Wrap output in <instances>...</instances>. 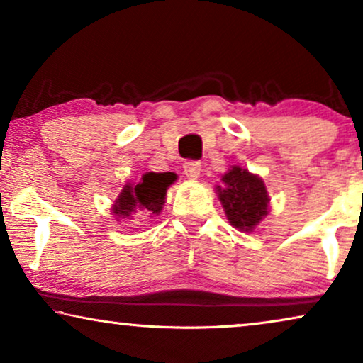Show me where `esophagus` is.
<instances>
[{
	"label": "esophagus",
	"mask_w": 363,
	"mask_h": 363,
	"mask_svg": "<svg viewBox=\"0 0 363 363\" xmlns=\"http://www.w3.org/2000/svg\"><path fill=\"white\" fill-rule=\"evenodd\" d=\"M183 172H185L186 178H190V180H198L201 173L200 162H185L183 163Z\"/></svg>",
	"instance_id": "1"
}]
</instances>
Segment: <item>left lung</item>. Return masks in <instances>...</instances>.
<instances>
[{"label":"left lung","mask_w":363,"mask_h":363,"mask_svg":"<svg viewBox=\"0 0 363 363\" xmlns=\"http://www.w3.org/2000/svg\"><path fill=\"white\" fill-rule=\"evenodd\" d=\"M215 190L228 221L238 231L252 233L269 213L271 198L264 182L245 167L231 165Z\"/></svg>","instance_id":"left-lung-1"}]
</instances>
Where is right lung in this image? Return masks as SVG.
I'll list each match as a JSON object with an SVG mask.
<instances>
[{"instance_id": "add662e5", "label": "right lung", "mask_w": 363, "mask_h": 363, "mask_svg": "<svg viewBox=\"0 0 363 363\" xmlns=\"http://www.w3.org/2000/svg\"><path fill=\"white\" fill-rule=\"evenodd\" d=\"M177 175L172 172H148L137 183L127 182L112 205L117 221H128L135 216L160 215L167 200V190Z\"/></svg>"}]
</instances>
